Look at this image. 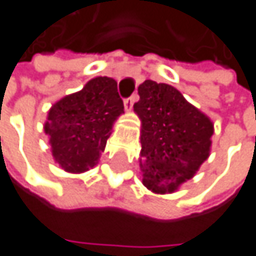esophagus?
<instances>
[{"mask_svg": "<svg viewBox=\"0 0 256 256\" xmlns=\"http://www.w3.org/2000/svg\"><path fill=\"white\" fill-rule=\"evenodd\" d=\"M138 98H139V96L134 93V94H132L130 98H128V99L124 100V106H126V110H128V111H130V110L133 108V104L138 100Z\"/></svg>", "mask_w": 256, "mask_h": 256, "instance_id": "obj_1", "label": "esophagus"}]
</instances>
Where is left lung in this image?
I'll return each mask as SVG.
<instances>
[{
	"mask_svg": "<svg viewBox=\"0 0 256 256\" xmlns=\"http://www.w3.org/2000/svg\"><path fill=\"white\" fill-rule=\"evenodd\" d=\"M138 93L142 184L156 194L174 192L209 157L214 124L169 84L146 80Z\"/></svg>",
	"mask_w": 256,
	"mask_h": 256,
	"instance_id": "obj_1",
	"label": "left lung"
}]
</instances>
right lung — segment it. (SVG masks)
Masks as SVG:
<instances>
[{
  "mask_svg": "<svg viewBox=\"0 0 256 256\" xmlns=\"http://www.w3.org/2000/svg\"><path fill=\"white\" fill-rule=\"evenodd\" d=\"M123 112L117 81L108 77L93 78L82 90L58 100L48 111L44 132L59 166L71 174L94 168Z\"/></svg>",
  "mask_w": 256,
  "mask_h": 256,
  "instance_id": "1",
  "label": "right lung"
}]
</instances>
